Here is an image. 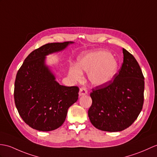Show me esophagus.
Returning <instances> with one entry per match:
<instances>
[{"label": "esophagus", "mask_w": 157, "mask_h": 157, "mask_svg": "<svg viewBox=\"0 0 157 157\" xmlns=\"http://www.w3.org/2000/svg\"><path fill=\"white\" fill-rule=\"evenodd\" d=\"M87 89L84 87H82L79 89V96H84L86 94H87Z\"/></svg>", "instance_id": "34e87169"}]
</instances>
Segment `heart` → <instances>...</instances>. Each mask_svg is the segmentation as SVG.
Returning <instances> with one entry per match:
<instances>
[{
	"label": "heart",
	"mask_w": 157,
	"mask_h": 157,
	"mask_svg": "<svg viewBox=\"0 0 157 157\" xmlns=\"http://www.w3.org/2000/svg\"><path fill=\"white\" fill-rule=\"evenodd\" d=\"M118 70V61L110 52L98 51L79 56L76 66L71 65L69 68V75L74 81H79L82 73L86 72L92 85L103 86L114 79Z\"/></svg>",
	"instance_id": "obj_1"
}]
</instances>
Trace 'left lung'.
Returning <instances> with one entry per match:
<instances>
[{
	"instance_id": "1",
	"label": "left lung",
	"mask_w": 157,
	"mask_h": 157,
	"mask_svg": "<svg viewBox=\"0 0 157 157\" xmlns=\"http://www.w3.org/2000/svg\"><path fill=\"white\" fill-rule=\"evenodd\" d=\"M122 52L123 63L114 81L96 87L90 94V122L96 128L107 132L128 128L138 118L144 103L143 72L132 55L125 49Z\"/></svg>"
}]
</instances>
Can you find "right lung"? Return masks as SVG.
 I'll list each match as a JSON object with an SVG mask.
<instances>
[{
	"mask_svg": "<svg viewBox=\"0 0 157 157\" xmlns=\"http://www.w3.org/2000/svg\"><path fill=\"white\" fill-rule=\"evenodd\" d=\"M74 42L51 43L32 52L18 71L14 98L19 114L32 128L52 131L63 124L67 110L78 99L79 87L64 86L45 63L46 56Z\"/></svg>",
	"mask_w": 157,
	"mask_h": 157,
	"instance_id": "1",
	"label": "right lung"
}]
</instances>
